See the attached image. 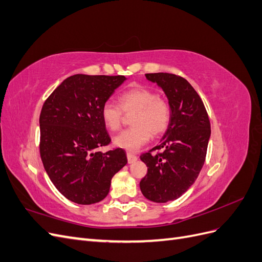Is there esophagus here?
I'll use <instances>...</instances> for the list:
<instances>
[{"label": "esophagus", "instance_id": "esophagus-1", "mask_svg": "<svg viewBox=\"0 0 262 262\" xmlns=\"http://www.w3.org/2000/svg\"><path fill=\"white\" fill-rule=\"evenodd\" d=\"M126 157H128L129 164H132L138 160V156L136 155V153H133V152H126Z\"/></svg>", "mask_w": 262, "mask_h": 262}]
</instances>
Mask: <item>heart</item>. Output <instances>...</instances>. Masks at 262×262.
<instances>
[{
	"label": "heart",
	"mask_w": 262,
	"mask_h": 262,
	"mask_svg": "<svg viewBox=\"0 0 262 262\" xmlns=\"http://www.w3.org/2000/svg\"><path fill=\"white\" fill-rule=\"evenodd\" d=\"M123 113H134L131 119L133 126L119 133L115 143L126 149H137L145 144L150 133L154 137L161 136L168 129L171 118L168 100L153 89L143 86L126 90L119 96V105L108 100L100 110L102 122L110 131L120 129Z\"/></svg>",
	"instance_id": "1"
}]
</instances>
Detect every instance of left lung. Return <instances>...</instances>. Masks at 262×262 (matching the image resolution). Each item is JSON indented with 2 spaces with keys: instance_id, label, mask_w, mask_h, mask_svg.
<instances>
[{
  "instance_id": "obj_1",
  "label": "left lung",
  "mask_w": 262,
  "mask_h": 262,
  "mask_svg": "<svg viewBox=\"0 0 262 262\" xmlns=\"http://www.w3.org/2000/svg\"><path fill=\"white\" fill-rule=\"evenodd\" d=\"M145 76L165 92L171 118L161 143L140 156L147 166L140 188L146 199L165 203L178 199L199 176L207 156L211 124L202 99L184 77L171 73Z\"/></svg>"
}]
</instances>
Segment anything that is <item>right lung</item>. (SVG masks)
Wrapping results in <instances>:
<instances>
[{"label":"right lung","mask_w":262,"mask_h":262,"mask_svg":"<svg viewBox=\"0 0 262 262\" xmlns=\"http://www.w3.org/2000/svg\"><path fill=\"white\" fill-rule=\"evenodd\" d=\"M123 75L75 74L46 99L39 118V150L54 187L70 201L93 204L107 196L115 173L126 164L122 148L102 153L112 142L100 110Z\"/></svg>","instance_id":"obj_1"}]
</instances>
